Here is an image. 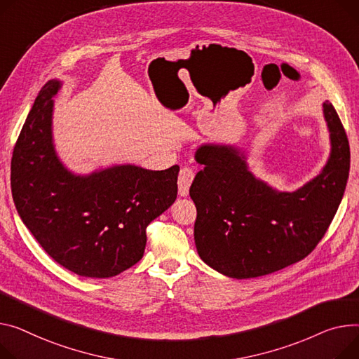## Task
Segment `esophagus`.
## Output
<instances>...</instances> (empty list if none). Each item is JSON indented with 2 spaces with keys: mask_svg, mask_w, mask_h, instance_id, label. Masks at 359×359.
Wrapping results in <instances>:
<instances>
[{
  "mask_svg": "<svg viewBox=\"0 0 359 359\" xmlns=\"http://www.w3.org/2000/svg\"><path fill=\"white\" fill-rule=\"evenodd\" d=\"M195 179V170L192 167H182L177 177V186H179V195L187 196L189 195V187L192 184Z\"/></svg>",
  "mask_w": 359,
  "mask_h": 359,
  "instance_id": "obj_1",
  "label": "esophagus"
}]
</instances>
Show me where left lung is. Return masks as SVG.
<instances>
[{"mask_svg": "<svg viewBox=\"0 0 359 359\" xmlns=\"http://www.w3.org/2000/svg\"><path fill=\"white\" fill-rule=\"evenodd\" d=\"M332 154L323 172L293 194L257 180L236 150L203 146V169L189 195L195 202V243L209 267L232 278L278 271L306 258L325 236L349 175V141L337 109L323 104Z\"/></svg>", "mask_w": 359, "mask_h": 359, "instance_id": "left-lung-1", "label": "left lung"}]
</instances>
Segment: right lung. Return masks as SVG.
Instances as JSON below:
<instances>
[{"label":"right lung","mask_w":359,"mask_h":359,"mask_svg":"<svg viewBox=\"0 0 359 359\" xmlns=\"http://www.w3.org/2000/svg\"><path fill=\"white\" fill-rule=\"evenodd\" d=\"M47 82L24 123L11 158V192L22 222L56 262L82 277L107 278L142 258L151 221L177 196L179 165L147 170L118 165L88 177L70 175L52 146Z\"/></svg>","instance_id":"1"}]
</instances>
